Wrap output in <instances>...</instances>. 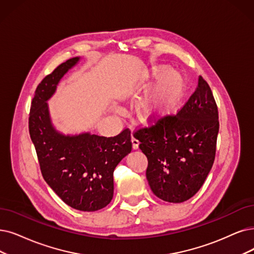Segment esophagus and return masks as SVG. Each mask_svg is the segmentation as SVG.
I'll use <instances>...</instances> for the list:
<instances>
[{
  "label": "esophagus",
  "mask_w": 254,
  "mask_h": 254,
  "mask_svg": "<svg viewBox=\"0 0 254 254\" xmlns=\"http://www.w3.org/2000/svg\"><path fill=\"white\" fill-rule=\"evenodd\" d=\"M131 144H132V149H133V150H136V149H138L139 141H138L136 138H134V137L131 138Z\"/></svg>",
  "instance_id": "34e87169"
}]
</instances>
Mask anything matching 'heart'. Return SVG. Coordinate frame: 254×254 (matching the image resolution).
<instances>
[{
	"mask_svg": "<svg viewBox=\"0 0 254 254\" xmlns=\"http://www.w3.org/2000/svg\"><path fill=\"white\" fill-rule=\"evenodd\" d=\"M162 70L164 72L157 77L140 104V117L147 123L159 121L174 113L187 93L188 83L184 74L177 69L166 68L162 65H158L150 73L141 76L132 88L135 92L145 89L150 78L159 74Z\"/></svg>",
	"mask_w": 254,
	"mask_h": 254,
	"instance_id": "b5f03b06",
	"label": "heart"
}]
</instances>
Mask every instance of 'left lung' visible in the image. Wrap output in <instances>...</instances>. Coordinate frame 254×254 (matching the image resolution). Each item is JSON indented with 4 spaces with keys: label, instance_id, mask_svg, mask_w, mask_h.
I'll return each mask as SVG.
<instances>
[{
    "label": "left lung",
    "instance_id": "8db88e82",
    "mask_svg": "<svg viewBox=\"0 0 254 254\" xmlns=\"http://www.w3.org/2000/svg\"><path fill=\"white\" fill-rule=\"evenodd\" d=\"M218 132L216 101L199 76L195 93L176 116L134 133L148 158L146 176L153 194L172 203L194 196L214 164Z\"/></svg>",
    "mask_w": 254,
    "mask_h": 254
}]
</instances>
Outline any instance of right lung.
Wrapping results in <instances>:
<instances>
[{"label":"right lung","instance_id":"add662e5","mask_svg":"<svg viewBox=\"0 0 254 254\" xmlns=\"http://www.w3.org/2000/svg\"><path fill=\"white\" fill-rule=\"evenodd\" d=\"M80 59L66 60L38 84L30 108L29 132L49 187L68 206L95 211L110 203L114 171L132 145L128 129L117 136L105 137L90 132L64 134L54 127L48 101Z\"/></svg>","mask_w":254,"mask_h":254}]
</instances>
